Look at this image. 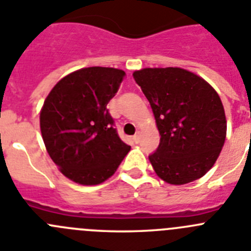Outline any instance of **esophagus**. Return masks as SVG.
<instances>
[{"mask_svg": "<svg viewBox=\"0 0 251 251\" xmlns=\"http://www.w3.org/2000/svg\"><path fill=\"white\" fill-rule=\"evenodd\" d=\"M133 141L136 142V144H139V141H140V133L137 132V133H135V135H133Z\"/></svg>", "mask_w": 251, "mask_h": 251, "instance_id": "esophagus-1", "label": "esophagus"}]
</instances>
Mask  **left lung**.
<instances>
[{
  "label": "left lung",
  "mask_w": 251,
  "mask_h": 251,
  "mask_svg": "<svg viewBox=\"0 0 251 251\" xmlns=\"http://www.w3.org/2000/svg\"><path fill=\"white\" fill-rule=\"evenodd\" d=\"M150 101L161 139L149 156L154 172L170 184L201 178L217 161L226 135L217 91L181 68H146L133 73Z\"/></svg>",
  "instance_id": "1"
}]
</instances>
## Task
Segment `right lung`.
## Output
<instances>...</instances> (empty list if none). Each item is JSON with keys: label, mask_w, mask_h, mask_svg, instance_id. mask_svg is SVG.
<instances>
[{"label": "right lung", "mask_w": 251, "mask_h": 251, "mask_svg": "<svg viewBox=\"0 0 251 251\" xmlns=\"http://www.w3.org/2000/svg\"><path fill=\"white\" fill-rule=\"evenodd\" d=\"M125 75L115 68H83L58 81L44 101L41 131L46 149L75 183L106 181L130 151L106 107Z\"/></svg>", "instance_id": "add662e5"}]
</instances>
